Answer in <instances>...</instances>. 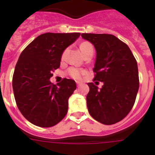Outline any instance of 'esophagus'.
Listing matches in <instances>:
<instances>
[{"label": "esophagus", "instance_id": "esophagus-1", "mask_svg": "<svg viewBox=\"0 0 155 155\" xmlns=\"http://www.w3.org/2000/svg\"><path fill=\"white\" fill-rule=\"evenodd\" d=\"M80 85H81L80 82H78V81L77 82V86H78V87H79V86H80Z\"/></svg>", "mask_w": 155, "mask_h": 155}]
</instances>
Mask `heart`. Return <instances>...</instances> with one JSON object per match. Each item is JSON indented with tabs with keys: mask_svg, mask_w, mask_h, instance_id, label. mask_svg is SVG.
<instances>
[{
	"mask_svg": "<svg viewBox=\"0 0 155 155\" xmlns=\"http://www.w3.org/2000/svg\"><path fill=\"white\" fill-rule=\"evenodd\" d=\"M80 49L81 50V52L84 54L85 52H87L88 50H93V47L91 46V43L89 42H83L80 45ZM68 74L70 77H71L72 78L75 79V80H80L82 77L84 76L86 74V71L84 70L78 69V68H71L68 69Z\"/></svg>",
	"mask_w": 155,
	"mask_h": 155,
	"instance_id": "heart-1",
	"label": "heart"
}]
</instances>
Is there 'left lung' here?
<instances>
[{
    "mask_svg": "<svg viewBox=\"0 0 155 155\" xmlns=\"http://www.w3.org/2000/svg\"><path fill=\"white\" fill-rule=\"evenodd\" d=\"M96 50L94 81L87 83V106L90 115L105 125L121 121L130 112L139 89L137 63L125 42L110 34L82 33ZM96 83V82H95Z\"/></svg>",
    "mask_w": 155,
    "mask_h": 155,
    "instance_id": "8db88e82",
    "label": "left lung"
}]
</instances>
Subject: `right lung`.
Returning a JSON list of instances; mask_svg holds the SVG:
<instances>
[{
    "label": "right lung",
    "instance_id": "obj_1",
    "mask_svg": "<svg viewBox=\"0 0 155 155\" xmlns=\"http://www.w3.org/2000/svg\"><path fill=\"white\" fill-rule=\"evenodd\" d=\"M80 35L42 34L21 52L14 71L12 87L18 108L34 125L53 127L68 113V98L76 89V83L64 78L56 85L50 78L52 72L60 68L63 52Z\"/></svg>",
    "mask_w": 155,
    "mask_h": 155
}]
</instances>
